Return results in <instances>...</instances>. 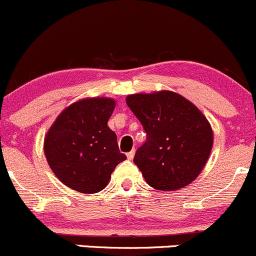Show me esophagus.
<instances>
[{
	"label": "esophagus",
	"mask_w": 256,
	"mask_h": 256,
	"mask_svg": "<svg viewBox=\"0 0 256 256\" xmlns=\"http://www.w3.org/2000/svg\"><path fill=\"white\" fill-rule=\"evenodd\" d=\"M134 155H136V150H132V151H129V152H127L128 160H133Z\"/></svg>",
	"instance_id": "obj_1"
}]
</instances>
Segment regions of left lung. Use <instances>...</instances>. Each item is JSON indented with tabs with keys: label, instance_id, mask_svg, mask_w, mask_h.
I'll return each instance as SVG.
<instances>
[{
	"label": "left lung",
	"instance_id": "left-lung-1",
	"mask_svg": "<svg viewBox=\"0 0 256 256\" xmlns=\"http://www.w3.org/2000/svg\"><path fill=\"white\" fill-rule=\"evenodd\" d=\"M126 102L146 132L134 164L158 190H178L190 184L208 160L214 134L196 106L177 92L128 95Z\"/></svg>",
	"mask_w": 256,
	"mask_h": 256
}]
</instances>
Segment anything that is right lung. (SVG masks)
Wrapping results in <instances>:
<instances>
[{
  "label": "right lung",
  "mask_w": 256,
  "mask_h": 256,
  "mask_svg": "<svg viewBox=\"0 0 256 256\" xmlns=\"http://www.w3.org/2000/svg\"><path fill=\"white\" fill-rule=\"evenodd\" d=\"M114 98H83L63 110L44 140L52 172L64 186L94 194L108 184L111 173L127 156L120 152L117 136L107 122Z\"/></svg>",
  "instance_id": "right-lung-1"
}]
</instances>
